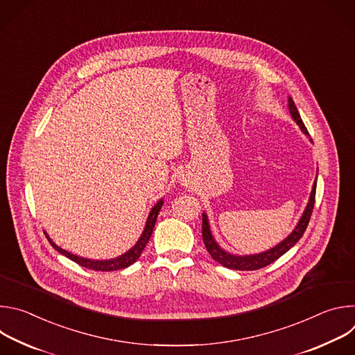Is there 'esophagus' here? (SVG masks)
<instances>
[{"mask_svg": "<svg viewBox=\"0 0 355 355\" xmlns=\"http://www.w3.org/2000/svg\"><path fill=\"white\" fill-rule=\"evenodd\" d=\"M180 181H181V184H182L184 187H189V185H192V181H191V178H189L187 174H182V175L180 177Z\"/></svg>", "mask_w": 355, "mask_h": 355, "instance_id": "34e87169", "label": "esophagus"}]
</instances>
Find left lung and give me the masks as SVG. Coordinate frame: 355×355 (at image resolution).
<instances>
[{"instance_id":"1","label":"left lung","mask_w":355,"mask_h":355,"mask_svg":"<svg viewBox=\"0 0 355 355\" xmlns=\"http://www.w3.org/2000/svg\"><path fill=\"white\" fill-rule=\"evenodd\" d=\"M288 110L289 114L292 116V119L296 122V125L300 128V130L305 133L306 136H309L308 129L305 126V123L302 122V118L297 112V108L293 103V99L289 96L288 98ZM316 182H318V175L316 180L313 182L312 187V192L309 196V202L303 211L299 222L296 223L295 229L291 232V234H288V237H285L281 243H278L277 245H274L270 250H266L263 252H257V254H245V256H237V254H232V252L223 250L215 240L212 232H211V226H209V220H208V215L204 212L202 214V237H204V243L207 250L209 251V254L212 256V259L215 261H218L219 264H222L226 268L230 270H239V271H254V270H260L263 267H267L268 264L274 263L275 260H278L281 256H284L285 252L292 248L299 239L305 233L308 223L311 220L312 216V211H313V205H315V196H316Z\"/></svg>"}]
</instances>
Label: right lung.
Masks as SVG:
<instances>
[{
    "instance_id": "right-lung-1",
    "label": "right lung",
    "mask_w": 355,
    "mask_h": 355,
    "mask_svg": "<svg viewBox=\"0 0 355 355\" xmlns=\"http://www.w3.org/2000/svg\"><path fill=\"white\" fill-rule=\"evenodd\" d=\"M164 204V200L160 199L157 200V204L151 208L148 216H147V220H146V225H144V229L141 232V236L139 237V240L136 241V244L128 250L126 252H123L122 256L119 257H115V259H111V260H91V259H84V257H80V256H76V254H71L70 251H66L63 250L62 247H59L52 239L49 237V234L44 232L49 243L52 244V247L55 250H58L60 254L66 256L67 259H70L71 261L77 263L78 266L81 267H85L88 270H94V271H116V270H122V268H126L129 266H132L141 254V251L144 250L147 241L150 240V236L151 233H153V229H155V225H156V220H157V216H159V212L162 209Z\"/></svg>"
}]
</instances>
